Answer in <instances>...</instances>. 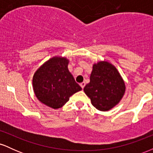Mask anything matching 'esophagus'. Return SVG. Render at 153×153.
Instances as JSON below:
<instances>
[{"mask_svg": "<svg viewBox=\"0 0 153 153\" xmlns=\"http://www.w3.org/2000/svg\"><path fill=\"white\" fill-rule=\"evenodd\" d=\"M80 87H81L83 89V88H84V87H85V82H81V83L80 84Z\"/></svg>", "mask_w": 153, "mask_h": 153, "instance_id": "1", "label": "esophagus"}]
</instances>
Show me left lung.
<instances>
[{
	"label": "left lung",
	"mask_w": 153,
	"mask_h": 153,
	"mask_svg": "<svg viewBox=\"0 0 153 153\" xmlns=\"http://www.w3.org/2000/svg\"><path fill=\"white\" fill-rule=\"evenodd\" d=\"M125 84L113 65L101 61L93 65L90 82L84 92L98 110L106 111L118 104L125 92Z\"/></svg>",
	"instance_id": "1"
}]
</instances>
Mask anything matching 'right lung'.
Returning a JSON list of instances; mask_svg holds the SVG:
<instances>
[{
  "instance_id": "right-lung-1",
  "label": "right lung",
  "mask_w": 153,
  "mask_h": 153,
  "mask_svg": "<svg viewBox=\"0 0 153 153\" xmlns=\"http://www.w3.org/2000/svg\"><path fill=\"white\" fill-rule=\"evenodd\" d=\"M68 59L54 57L35 72L33 88L39 101L51 108H61L81 87L68 71Z\"/></svg>"
}]
</instances>
